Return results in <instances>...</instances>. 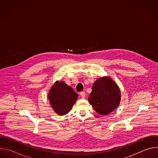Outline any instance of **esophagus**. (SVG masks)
<instances>
[{
    "label": "esophagus",
    "mask_w": 158,
    "mask_h": 158,
    "mask_svg": "<svg viewBox=\"0 0 158 158\" xmlns=\"http://www.w3.org/2000/svg\"><path fill=\"white\" fill-rule=\"evenodd\" d=\"M80 96H81L82 98H85V93L84 92H81V93H80Z\"/></svg>",
    "instance_id": "1"
}]
</instances>
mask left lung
<instances>
[{
  "mask_svg": "<svg viewBox=\"0 0 158 158\" xmlns=\"http://www.w3.org/2000/svg\"><path fill=\"white\" fill-rule=\"evenodd\" d=\"M121 98L118 84L110 77L104 76L93 84L88 101L98 113L106 116L119 106Z\"/></svg>",
  "mask_w": 158,
  "mask_h": 158,
  "instance_id": "obj_1",
  "label": "left lung"
}]
</instances>
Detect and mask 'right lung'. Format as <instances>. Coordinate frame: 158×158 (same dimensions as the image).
I'll return each mask as SVG.
<instances>
[{
	"label": "right lung",
	"instance_id": "right-lung-1",
	"mask_svg": "<svg viewBox=\"0 0 158 158\" xmlns=\"http://www.w3.org/2000/svg\"><path fill=\"white\" fill-rule=\"evenodd\" d=\"M77 98V93L64 81H57L52 85L48 94L51 106L59 116L68 113Z\"/></svg>",
	"mask_w": 158,
	"mask_h": 158
}]
</instances>
